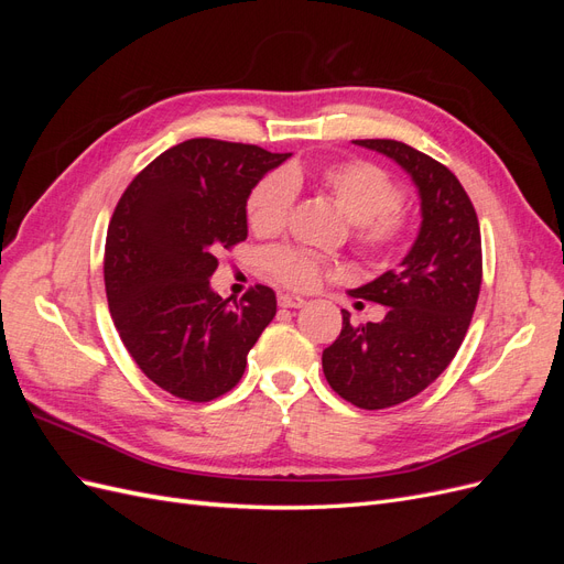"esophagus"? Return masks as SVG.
Instances as JSON below:
<instances>
[{
    "label": "esophagus",
    "mask_w": 564,
    "mask_h": 564,
    "mask_svg": "<svg viewBox=\"0 0 564 564\" xmlns=\"http://www.w3.org/2000/svg\"><path fill=\"white\" fill-rule=\"evenodd\" d=\"M278 303L282 305V308H301L305 301L301 296H294V294H280Z\"/></svg>",
    "instance_id": "1"
}]
</instances>
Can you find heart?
<instances>
[{
  "instance_id": "1",
  "label": "heart",
  "mask_w": 564,
  "mask_h": 564,
  "mask_svg": "<svg viewBox=\"0 0 564 564\" xmlns=\"http://www.w3.org/2000/svg\"><path fill=\"white\" fill-rule=\"evenodd\" d=\"M299 174H268L251 187L247 197V224L256 235L278 232L296 199ZM319 185L336 207L352 220V242L367 256H383L398 249L409 230L404 191L383 166L367 160H344L319 172ZM272 280L308 292L322 278L332 275V265L313 251L296 247H272L263 256Z\"/></svg>"
}]
</instances>
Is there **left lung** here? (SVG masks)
<instances>
[{"label": "left lung", "instance_id": "1", "mask_svg": "<svg viewBox=\"0 0 564 564\" xmlns=\"http://www.w3.org/2000/svg\"><path fill=\"white\" fill-rule=\"evenodd\" d=\"M414 178L421 232L400 268L352 289V299L388 305L381 322L350 324L322 352V369L340 398L360 409H388L429 388L464 344L482 284V240L464 185L445 164L412 145L365 139Z\"/></svg>", "mask_w": 564, "mask_h": 564}]
</instances>
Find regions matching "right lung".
<instances>
[{
    "mask_svg": "<svg viewBox=\"0 0 564 564\" xmlns=\"http://www.w3.org/2000/svg\"><path fill=\"white\" fill-rule=\"evenodd\" d=\"M289 158L259 145L191 139L164 150L119 197L104 278L115 327L169 395L212 402L240 383L247 355L278 313L275 292H212L216 253L247 240L251 187Z\"/></svg>",
    "mask_w": 564,
    "mask_h": 564,
    "instance_id": "obj_1",
    "label": "right lung"
}]
</instances>
